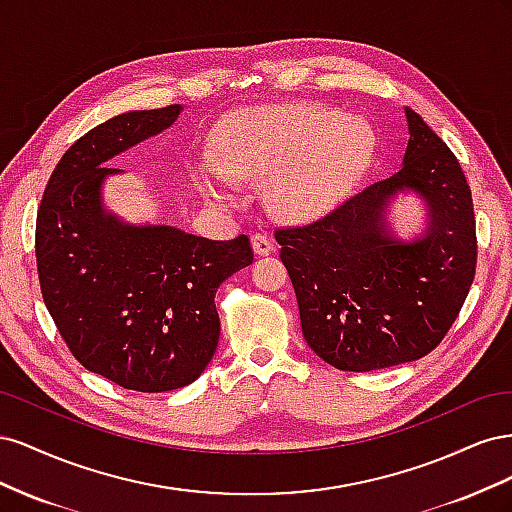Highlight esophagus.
Segmentation results:
<instances>
[{
	"instance_id": "obj_1",
	"label": "esophagus",
	"mask_w": 512,
	"mask_h": 512,
	"mask_svg": "<svg viewBox=\"0 0 512 512\" xmlns=\"http://www.w3.org/2000/svg\"><path fill=\"white\" fill-rule=\"evenodd\" d=\"M252 247H254V252L258 256H269L275 250L273 241L265 235V232H254V235H252Z\"/></svg>"
}]
</instances>
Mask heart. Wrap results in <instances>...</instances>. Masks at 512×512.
<instances>
[{
    "mask_svg": "<svg viewBox=\"0 0 512 512\" xmlns=\"http://www.w3.org/2000/svg\"><path fill=\"white\" fill-rule=\"evenodd\" d=\"M374 145L367 123L337 108H262L222 123L213 138V166H196L194 183L213 198H228L230 181H269L267 196L277 215L309 220L359 181Z\"/></svg>",
    "mask_w": 512,
    "mask_h": 512,
    "instance_id": "heart-1",
    "label": "heart"
}]
</instances>
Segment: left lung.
<instances>
[{"label":"left lung","instance_id":"8db88e82","mask_svg":"<svg viewBox=\"0 0 512 512\" xmlns=\"http://www.w3.org/2000/svg\"><path fill=\"white\" fill-rule=\"evenodd\" d=\"M404 166L322 220L275 230L307 346L342 371L421 359L451 329L476 271V222L466 175L423 117L406 108ZM399 193L426 205L408 242L385 220Z\"/></svg>","mask_w":512,"mask_h":512}]
</instances>
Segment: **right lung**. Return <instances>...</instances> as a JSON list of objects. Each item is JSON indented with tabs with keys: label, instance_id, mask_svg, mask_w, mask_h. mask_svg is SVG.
Returning a JSON list of instances; mask_svg holds the SVG:
<instances>
[{
	"label": "right lung",
	"instance_id": "add662e5",
	"mask_svg": "<svg viewBox=\"0 0 512 512\" xmlns=\"http://www.w3.org/2000/svg\"><path fill=\"white\" fill-rule=\"evenodd\" d=\"M181 111H130L81 136L55 166L36 220L38 280L59 335L85 369L141 393L203 374L220 339L215 292L254 260L245 235L211 241L104 209L106 177L123 173L104 164Z\"/></svg>",
	"mask_w": 512,
	"mask_h": 512
}]
</instances>
